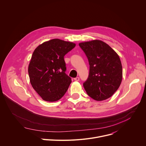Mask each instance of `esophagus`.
Masks as SVG:
<instances>
[{"label":"esophagus","mask_w":146,"mask_h":146,"mask_svg":"<svg viewBox=\"0 0 146 146\" xmlns=\"http://www.w3.org/2000/svg\"><path fill=\"white\" fill-rule=\"evenodd\" d=\"M74 80L75 81H79V80H80V78H79L78 77H76V78H74Z\"/></svg>","instance_id":"34e87169"}]
</instances>
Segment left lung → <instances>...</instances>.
<instances>
[{"instance_id": "8db88e82", "label": "left lung", "mask_w": 146, "mask_h": 146, "mask_svg": "<svg viewBox=\"0 0 146 146\" xmlns=\"http://www.w3.org/2000/svg\"><path fill=\"white\" fill-rule=\"evenodd\" d=\"M90 64V73L83 86L87 94L97 101L110 98L122 79L121 62L117 52L100 40L80 43Z\"/></svg>"}]
</instances>
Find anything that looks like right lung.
Wrapping results in <instances>:
<instances>
[{
	"instance_id": "add662e5",
	"label": "right lung",
	"mask_w": 146,
	"mask_h": 146,
	"mask_svg": "<svg viewBox=\"0 0 146 146\" xmlns=\"http://www.w3.org/2000/svg\"><path fill=\"white\" fill-rule=\"evenodd\" d=\"M76 44L59 38L45 41L34 50L28 66L31 84L43 100L55 102L67 91L71 78L65 73L64 56Z\"/></svg>"
}]
</instances>
